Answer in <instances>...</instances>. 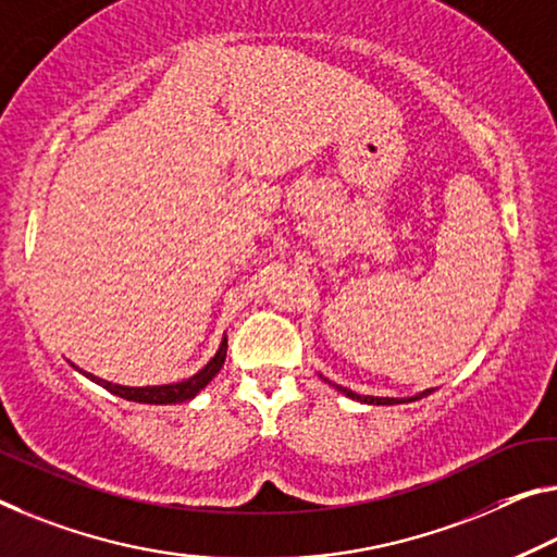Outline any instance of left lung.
Instances as JSON below:
<instances>
[{
    "label": "left lung",
    "mask_w": 557,
    "mask_h": 557,
    "mask_svg": "<svg viewBox=\"0 0 557 557\" xmlns=\"http://www.w3.org/2000/svg\"><path fill=\"white\" fill-rule=\"evenodd\" d=\"M338 391H344L348 398H354V400H361V404H373V406H393V404H408V400H418V398H423V396H428V393H431V388L428 391H423V393H418V396H413V398H373V396H358V393H354V391H348V388H341V386H336Z\"/></svg>",
    "instance_id": "left-lung-1"
}]
</instances>
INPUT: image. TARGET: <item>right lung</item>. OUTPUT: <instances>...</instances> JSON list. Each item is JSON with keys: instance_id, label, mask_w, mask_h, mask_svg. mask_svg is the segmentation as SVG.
Returning <instances> with one entry per match:
<instances>
[{"instance_id": "right-lung-1", "label": "right lung", "mask_w": 557, "mask_h": 557, "mask_svg": "<svg viewBox=\"0 0 557 557\" xmlns=\"http://www.w3.org/2000/svg\"><path fill=\"white\" fill-rule=\"evenodd\" d=\"M226 338L221 341V346L216 350V356L211 358V361L201 368L199 373H194L191 379H186L182 383H169V386H147V388H129V386H116V383H109V381H101L97 375L91 373H84L87 379H91L94 383H99L101 388H107L109 393H114L119 398H126V400H134V404H182V400H189L194 398L196 393H199L207 383L213 379L221 371V366H224V358H226Z\"/></svg>"}]
</instances>
